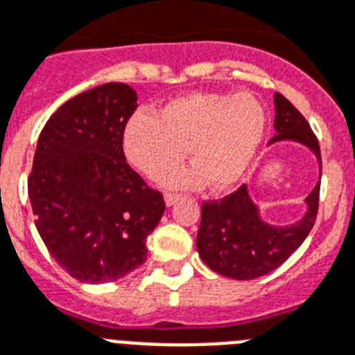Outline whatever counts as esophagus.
Wrapping results in <instances>:
<instances>
[{"label":"esophagus","instance_id":"esophagus-1","mask_svg":"<svg viewBox=\"0 0 355 355\" xmlns=\"http://www.w3.org/2000/svg\"><path fill=\"white\" fill-rule=\"evenodd\" d=\"M178 201H180V196H178V193H165V205L168 208L174 207Z\"/></svg>","mask_w":355,"mask_h":355}]
</instances>
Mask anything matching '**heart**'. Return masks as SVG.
Returning <instances> with one entry per match:
<instances>
[{
  "instance_id": "obj_1",
  "label": "heart",
  "mask_w": 355,
  "mask_h": 355,
  "mask_svg": "<svg viewBox=\"0 0 355 355\" xmlns=\"http://www.w3.org/2000/svg\"><path fill=\"white\" fill-rule=\"evenodd\" d=\"M268 114L246 91L189 93L166 102L159 114L135 113L123 125L127 162L145 175L162 174L187 154L193 165L163 178L175 189H199L210 181L228 190L248 174L264 144Z\"/></svg>"
}]
</instances>
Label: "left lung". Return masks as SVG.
<instances>
[{"mask_svg":"<svg viewBox=\"0 0 355 355\" xmlns=\"http://www.w3.org/2000/svg\"><path fill=\"white\" fill-rule=\"evenodd\" d=\"M275 132L269 147L277 144H298L316 157L322 180V154L316 136L307 120L286 96L275 93ZM320 181L305 202L302 219L291 224H271L250 196L248 184L220 201L202 202L201 226L196 248L211 271L233 280H253L275 271L307 239L316 220Z\"/></svg>","mask_w":355,"mask_h":355,"instance_id":"left-lung-1","label":"left lung"}]
</instances>
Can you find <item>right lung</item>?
Segmentation results:
<instances>
[{"label":"right lung","instance_id":"1","mask_svg":"<svg viewBox=\"0 0 355 355\" xmlns=\"http://www.w3.org/2000/svg\"><path fill=\"white\" fill-rule=\"evenodd\" d=\"M136 100L127 84H102L60 105L39 135L28 180L35 228L57 264L86 284L140 268L165 211L123 156Z\"/></svg>","mask_w":355,"mask_h":355}]
</instances>
